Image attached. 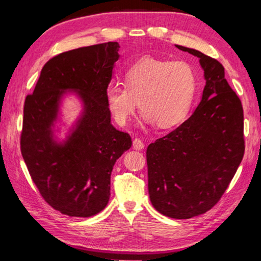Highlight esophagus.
<instances>
[{
	"mask_svg": "<svg viewBox=\"0 0 261 261\" xmlns=\"http://www.w3.org/2000/svg\"><path fill=\"white\" fill-rule=\"evenodd\" d=\"M132 146H134L135 149H137V151H140V149L144 148V143L141 141L140 139L136 138L134 139V143H132Z\"/></svg>",
	"mask_w": 261,
	"mask_h": 261,
	"instance_id": "1",
	"label": "esophagus"
}]
</instances>
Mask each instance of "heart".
Here are the masks:
<instances>
[{"label":"heart","mask_w":261,"mask_h":261,"mask_svg":"<svg viewBox=\"0 0 261 261\" xmlns=\"http://www.w3.org/2000/svg\"><path fill=\"white\" fill-rule=\"evenodd\" d=\"M124 85L113 84L106 90V102L117 124L129 122L138 101L144 122L169 129L188 118L198 79L187 62L144 57L126 70Z\"/></svg>","instance_id":"1"}]
</instances>
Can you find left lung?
<instances>
[{"mask_svg": "<svg viewBox=\"0 0 261 261\" xmlns=\"http://www.w3.org/2000/svg\"><path fill=\"white\" fill-rule=\"evenodd\" d=\"M206 85L187 121L149 144L148 193L154 208L173 219L206 213L226 191L244 155L243 107L224 78V68L192 48Z\"/></svg>", "mask_w": 261, "mask_h": 261, "instance_id": "obj_1", "label": "left lung"}]
</instances>
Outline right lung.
Wrapping results in <instances>:
<instances>
[{
	"mask_svg": "<svg viewBox=\"0 0 261 261\" xmlns=\"http://www.w3.org/2000/svg\"><path fill=\"white\" fill-rule=\"evenodd\" d=\"M118 48L106 42L53 57L26 96L21 155L43 199L68 216L90 218L107 206L113 167L132 145L110 123L106 102ZM71 96L81 112L68 125L63 107Z\"/></svg>",
	"mask_w": 261,
	"mask_h": 261,
	"instance_id": "1",
	"label": "right lung"
}]
</instances>
